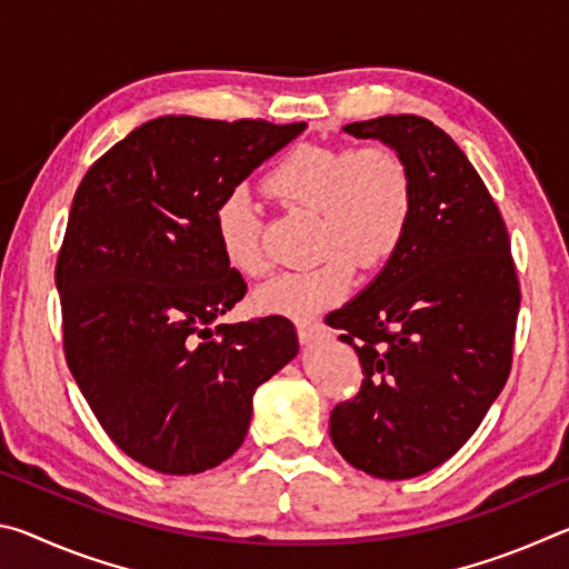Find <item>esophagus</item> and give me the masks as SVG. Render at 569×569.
I'll return each mask as SVG.
<instances>
[{"instance_id": "obj_1", "label": "esophagus", "mask_w": 569, "mask_h": 569, "mask_svg": "<svg viewBox=\"0 0 569 569\" xmlns=\"http://www.w3.org/2000/svg\"><path fill=\"white\" fill-rule=\"evenodd\" d=\"M323 336H326L323 323H301V326H298V339H301V343H306V346L321 341Z\"/></svg>"}]
</instances>
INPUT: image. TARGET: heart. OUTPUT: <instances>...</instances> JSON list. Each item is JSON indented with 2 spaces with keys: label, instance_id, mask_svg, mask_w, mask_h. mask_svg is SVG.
<instances>
[{
  "label": "heart",
  "instance_id": "b5f03b06",
  "mask_svg": "<svg viewBox=\"0 0 569 569\" xmlns=\"http://www.w3.org/2000/svg\"><path fill=\"white\" fill-rule=\"evenodd\" d=\"M266 190L321 220L323 261L273 278L253 298L261 313L293 321L339 306L353 286L356 263L366 271L387 263L409 233L417 200L409 162L389 146H296L268 172ZM216 238L236 273L258 278L268 271L258 218L240 192L218 203Z\"/></svg>",
  "mask_w": 569,
  "mask_h": 569
}]
</instances>
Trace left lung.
I'll use <instances>...</instances> for the list:
<instances>
[{"label":"left lung","mask_w":569,"mask_h":569,"mask_svg":"<svg viewBox=\"0 0 569 569\" xmlns=\"http://www.w3.org/2000/svg\"><path fill=\"white\" fill-rule=\"evenodd\" d=\"M343 132L401 152L417 200L381 273L326 316L363 369L329 429L356 469L411 479L455 457L505 389L519 311L512 248L479 172L435 122L383 114Z\"/></svg>","instance_id":"left-lung-1"}]
</instances>
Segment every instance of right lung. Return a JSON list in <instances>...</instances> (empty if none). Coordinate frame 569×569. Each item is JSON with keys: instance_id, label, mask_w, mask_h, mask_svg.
Wrapping results in <instances>:
<instances>
[{"instance_id": "add662e5", "label": "right lung", "mask_w": 569, "mask_h": 569, "mask_svg": "<svg viewBox=\"0 0 569 569\" xmlns=\"http://www.w3.org/2000/svg\"><path fill=\"white\" fill-rule=\"evenodd\" d=\"M306 122L166 114L134 128L74 192L57 256L64 356L124 455L198 475L243 445L253 393L298 353L293 323H213L246 296L216 208Z\"/></svg>"}]
</instances>
